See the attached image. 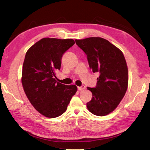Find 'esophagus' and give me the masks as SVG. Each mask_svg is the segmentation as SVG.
Listing matches in <instances>:
<instances>
[{
	"label": "esophagus",
	"mask_w": 150,
	"mask_h": 150,
	"mask_svg": "<svg viewBox=\"0 0 150 150\" xmlns=\"http://www.w3.org/2000/svg\"><path fill=\"white\" fill-rule=\"evenodd\" d=\"M85 88H86V87H85V86H84V85L81 86H79V87H78V89L79 91H82V90L84 89Z\"/></svg>",
	"instance_id": "1"
}]
</instances>
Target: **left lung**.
Listing matches in <instances>:
<instances>
[{
    "label": "left lung",
    "instance_id": "8db88e82",
    "mask_svg": "<svg viewBox=\"0 0 150 150\" xmlns=\"http://www.w3.org/2000/svg\"><path fill=\"white\" fill-rule=\"evenodd\" d=\"M75 41L87 56L90 69L99 74L96 87L87 88L93 94L87 108L94 115L106 116L118 106L128 88V67L123 54L101 38Z\"/></svg>",
    "mask_w": 150,
    "mask_h": 150
}]
</instances>
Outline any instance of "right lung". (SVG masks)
I'll return each mask as SVG.
<instances>
[{
    "label": "right lung",
    "mask_w": 150,
    "mask_h": 150,
    "mask_svg": "<svg viewBox=\"0 0 150 150\" xmlns=\"http://www.w3.org/2000/svg\"><path fill=\"white\" fill-rule=\"evenodd\" d=\"M73 39L43 38L27 51L22 72V84L27 97L34 108L47 117L64 113L77 91L75 85L56 81L62 56L74 44Z\"/></svg>",
    "instance_id": "1"
}]
</instances>
